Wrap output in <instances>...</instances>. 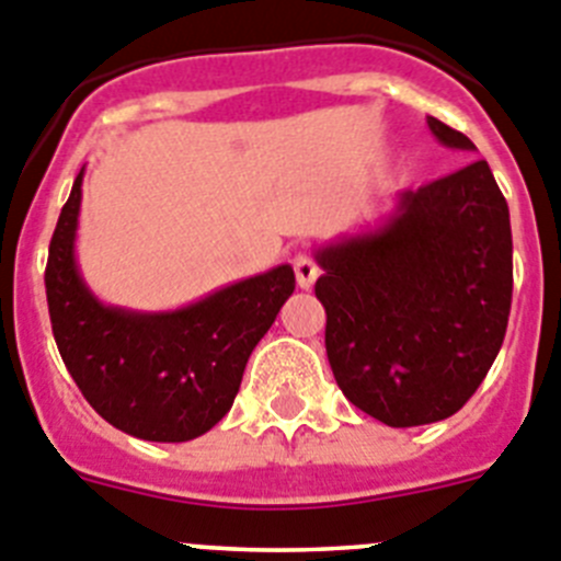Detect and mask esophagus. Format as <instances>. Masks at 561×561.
<instances>
[{
	"label": "esophagus",
	"instance_id": "esophagus-1",
	"mask_svg": "<svg viewBox=\"0 0 561 561\" xmlns=\"http://www.w3.org/2000/svg\"><path fill=\"white\" fill-rule=\"evenodd\" d=\"M293 271H296V282H299L301 290H310L318 279V265L310 254H296L293 256Z\"/></svg>",
	"mask_w": 561,
	"mask_h": 561
}]
</instances>
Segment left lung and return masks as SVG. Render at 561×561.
I'll list each match as a JSON object with an SVG mask.
<instances>
[{"label": "left lung", "mask_w": 561, "mask_h": 561, "mask_svg": "<svg viewBox=\"0 0 561 561\" xmlns=\"http://www.w3.org/2000/svg\"><path fill=\"white\" fill-rule=\"evenodd\" d=\"M444 148L476 150L427 117ZM327 357L343 397L388 427L442 422L478 391L512 310V224L486 161L405 190L375 229L316 251Z\"/></svg>", "instance_id": "left-lung-1"}]
</instances>
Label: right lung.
Masks as SVG:
<instances>
[{
    "label": "right lung",
    "instance_id": "right-lung-1",
    "mask_svg": "<svg viewBox=\"0 0 561 561\" xmlns=\"http://www.w3.org/2000/svg\"><path fill=\"white\" fill-rule=\"evenodd\" d=\"M83 170L49 243L47 305L58 352L89 405L128 436L190 442L229 413L245 363L296 287L290 265L168 312L103 305L75 260Z\"/></svg>",
    "mask_w": 561,
    "mask_h": 561
}]
</instances>
